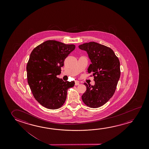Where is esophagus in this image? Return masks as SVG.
<instances>
[{"label":"esophagus","mask_w":149,"mask_h":149,"mask_svg":"<svg viewBox=\"0 0 149 149\" xmlns=\"http://www.w3.org/2000/svg\"><path fill=\"white\" fill-rule=\"evenodd\" d=\"M79 85V82L77 81H75V85L78 86Z\"/></svg>","instance_id":"34e87169"}]
</instances>
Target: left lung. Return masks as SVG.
<instances>
[{
    "label": "left lung",
    "instance_id": "1",
    "mask_svg": "<svg viewBox=\"0 0 149 149\" xmlns=\"http://www.w3.org/2000/svg\"><path fill=\"white\" fill-rule=\"evenodd\" d=\"M87 51L91 63L88 73H93L95 85L86 83V91L81 96L83 102L91 108L100 107L107 102L114 93L120 78V60L112 49L95 42L79 45Z\"/></svg>",
    "mask_w": 149,
    "mask_h": 149
}]
</instances>
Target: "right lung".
Listing matches in <instances>:
<instances>
[{
  "label": "right lung",
  "instance_id": "add662e5",
  "mask_svg": "<svg viewBox=\"0 0 149 149\" xmlns=\"http://www.w3.org/2000/svg\"><path fill=\"white\" fill-rule=\"evenodd\" d=\"M75 48L56 40H47L33 50L26 66L27 82L35 99L43 107L56 110L63 105L67 91L75 82L64 81L61 74L65 59Z\"/></svg>",
  "mask_w": 149,
  "mask_h": 149
}]
</instances>
